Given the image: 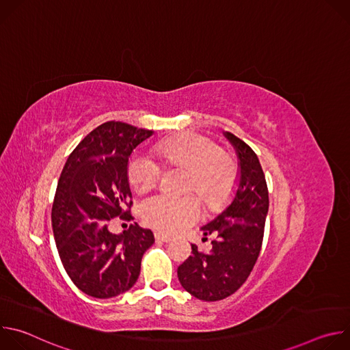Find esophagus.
I'll list each match as a JSON object with an SVG mask.
<instances>
[{"instance_id":"obj_1","label":"esophagus","mask_w":350,"mask_h":350,"mask_svg":"<svg viewBox=\"0 0 350 350\" xmlns=\"http://www.w3.org/2000/svg\"><path fill=\"white\" fill-rule=\"evenodd\" d=\"M155 239L161 241V242H170L172 241L170 237H167V235H165L162 232H155Z\"/></svg>"}]
</instances>
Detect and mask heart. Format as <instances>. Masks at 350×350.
Returning a JSON list of instances; mask_svg holds the SVG:
<instances>
[{"label": "heart", "instance_id": "1", "mask_svg": "<svg viewBox=\"0 0 350 350\" xmlns=\"http://www.w3.org/2000/svg\"><path fill=\"white\" fill-rule=\"evenodd\" d=\"M152 152L167 166L188 170L187 191H196L209 208L221 205L237 178L232 159L219 151L217 144L201 134L181 133L152 148ZM161 176L159 163L145 152H137L127 165V178L137 193L155 188ZM201 216V206L192 195L172 198L157 195L142 205L144 221L162 232H178Z\"/></svg>", "mask_w": 350, "mask_h": 350}]
</instances>
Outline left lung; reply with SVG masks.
I'll return each mask as SVG.
<instances>
[{
  "instance_id": "8db88e82",
  "label": "left lung",
  "mask_w": 350,
  "mask_h": 350,
  "mask_svg": "<svg viewBox=\"0 0 350 350\" xmlns=\"http://www.w3.org/2000/svg\"><path fill=\"white\" fill-rule=\"evenodd\" d=\"M223 135L238 159L235 187L223 211L201 227L205 237H216L211 251L199 252L191 243L192 255L177 269L183 288L205 302L221 301L246 281L260 254L269 212L267 184L256 154L234 134Z\"/></svg>"
}]
</instances>
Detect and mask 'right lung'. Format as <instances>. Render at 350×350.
<instances>
[{
    "instance_id": "right-lung-1",
    "label": "right lung",
    "mask_w": 350,
    "mask_h": 350,
    "mask_svg": "<svg viewBox=\"0 0 350 350\" xmlns=\"http://www.w3.org/2000/svg\"><path fill=\"white\" fill-rule=\"evenodd\" d=\"M155 131L107 122L84 137L68 158L53 205V231L61 262L73 284L98 299L129 291L141 259L155 242L137 223L120 234L109 231L113 217L133 219L127 165L134 149Z\"/></svg>"
}]
</instances>
